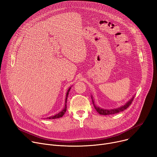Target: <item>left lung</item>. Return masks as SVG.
Masks as SVG:
<instances>
[{
  "label": "left lung",
  "instance_id": "left-lung-1",
  "mask_svg": "<svg viewBox=\"0 0 157 157\" xmlns=\"http://www.w3.org/2000/svg\"><path fill=\"white\" fill-rule=\"evenodd\" d=\"M134 97H133L128 102H127L126 104H125L124 105L119 107V108H117V109H109V110H107V109H102L100 107H97L95 103H94V101L93 100H92L93 101V104L94 105V107H95V109H96V110L100 114V115H103V116H106V115H111V114H115V113H119L120 112H122L124 110H126L127 108H128L129 107V105H131V104L132 103V101H133V99H134ZM91 99H92V97H91Z\"/></svg>",
  "mask_w": 157,
  "mask_h": 157
}]
</instances>
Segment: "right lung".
Masks as SVG:
<instances>
[{
  "label": "right lung",
  "mask_w": 157,
  "mask_h": 157,
  "mask_svg": "<svg viewBox=\"0 0 157 157\" xmlns=\"http://www.w3.org/2000/svg\"><path fill=\"white\" fill-rule=\"evenodd\" d=\"M70 89H71V87L69 88V90H67V93H66V101H65V107H64L63 110H62L61 112H60L59 113H58L57 114L55 115V116H51V117H48V118H47V119H57V118L62 117V116H64V114L65 113V112H66V110H67V97H68V95H69V91H70Z\"/></svg>",
  "instance_id": "1"
}]
</instances>
